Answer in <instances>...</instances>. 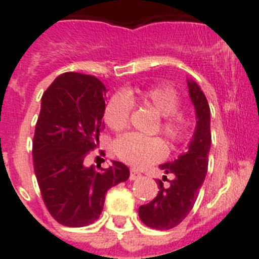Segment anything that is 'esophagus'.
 <instances>
[{"mask_svg": "<svg viewBox=\"0 0 259 259\" xmlns=\"http://www.w3.org/2000/svg\"><path fill=\"white\" fill-rule=\"evenodd\" d=\"M141 172L139 170H136V168H131V171H130V179L131 180H137L140 179L141 178Z\"/></svg>", "mask_w": 259, "mask_h": 259, "instance_id": "1", "label": "esophagus"}]
</instances>
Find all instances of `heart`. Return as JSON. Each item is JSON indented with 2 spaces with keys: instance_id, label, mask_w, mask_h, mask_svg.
I'll list each match as a JSON object with an SVG mask.
<instances>
[{
  "instance_id": "b5f03b06",
  "label": "heart",
  "mask_w": 259,
  "mask_h": 259,
  "mask_svg": "<svg viewBox=\"0 0 259 259\" xmlns=\"http://www.w3.org/2000/svg\"><path fill=\"white\" fill-rule=\"evenodd\" d=\"M132 102L150 106L162 116L161 132L174 144L183 141L188 132V122L178 111L180 97L170 85H153L135 92L115 93L105 107V122L113 131L120 132L128 127L132 114ZM120 161L135 167L161 161L166 155V145L159 137H145L128 134L119 137L114 146Z\"/></svg>"
}]
</instances>
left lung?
Here are the masks:
<instances>
[{
  "mask_svg": "<svg viewBox=\"0 0 259 259\" xmlns=\"http://www.w3.org/2000/svg\"><path fill=\"white\" fill-rule=\"evenodd\" d=\"M188 81V92L196 110L197 124L188 150L172 162L161 164V170L174 175L172 180L164 175L158 179V194L153 201L139 207V217L145 226L154 230H171L182 223L197 200L209 164L211 144L210 107L207 100L193 80ZM167 180L168 186H163Z\"/></svg>",
  "mask_w": 259,
  "mask_h": 259,
  "instance_id": "left-lung-1",
  "label": "left lung"
}]
</instances>
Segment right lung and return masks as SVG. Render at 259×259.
<instances>
[{"instance_id":"add662e5","label":"right lung","mask_w":259,"mask_h":259,"mask_svg":"<svg viewBox=\"0 0 259 259\" xmlns=\"http://www.w3.org/2000/svg\"><path fill=\"white\" fill-rule=\"evenodd\" d=\"M106 92L96 76L65 72L41 98L32 143L33 168L48 211L66 227L97 221L106 192L130 178L122 162L113 161L100 171L85 166L104 130Z\"/></svg>"}]
</instances>
